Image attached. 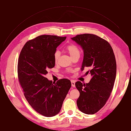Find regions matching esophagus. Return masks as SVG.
<instances>
[{"label":"esophagus","instance_id":"esophagus-1","mask_svg":"<svg viewBox=\"0 0 131 131\" xmlns=\"http://www.w3.org/2000/svg\"><path fill=\"white\" fill-rule=\"evenodd\" d=\"M71 84H72V87L74 88V87L75 86V81L74 80H71Z\"/></svg>","mask_w":131,"mask_h":131}]
</instances>
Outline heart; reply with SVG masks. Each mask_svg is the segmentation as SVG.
Masks as SVG:
<instances>
[{
  "mask_svg": "<svg viewBox=\"0 0 131 131\" xmlns=\"http://www.w3.org/2000/svg\"><path fill=\"white\" fill-rule=\"evenodd\" d=\"M66 50L69 53L72 58L77 56H80V51L79 47L73 43H70V44L67 45L66 47ZM59 56H60V53L58 51H56L54 53V61L56 63L58 62Z\"/></svg>",
  "mask_w": 131,
  "mask_h": 131,
  "instance_id": "b5f03b06",
  "label": "heart"
}]
</instances>
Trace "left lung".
Segmentation results:
<instances>
[{"mask_svg":"<svg viewBox=\"0 0 131 131\" xmlns=\"http://www.w3.org/2000/svg\"><path fill=\"white\" fill-rule=\"evenodd\" d=\"M84 50L81 70L88 67L92 78L88 84L75 83L80 92L77 105L81 112L94 114L105 104L113 89L116 63L110 43L96 35L83 34L72 38Z\"/></svg>","mask_w":131,"mask_h":131,"instance_id":"obj_1","label":"left lung"}]
</instances>
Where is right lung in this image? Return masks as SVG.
<instances>
[{
  "mask_svg": "<svg viewBox=\"0 0 131 131\" xmlns=\"http://www.w3.org/2000/svg\"><path fill=\"white\" fill-rule=\"evenodd\" d=\"M66 37L42 35L27 41L19 54L17 72L25 97L30 106L46 117L58 114L71 88L68 79L56 82L45 75L54 67V53Z\"/></svg>",
  "mask_w": 131,
  "mask_h": 131,
  "instance_id": "right-lung-1",
  "label": "right lung"
}]
</instances>
